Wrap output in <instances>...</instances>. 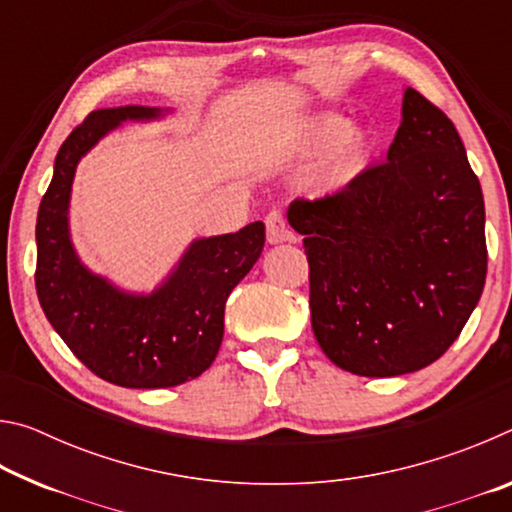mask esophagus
Here are the masks:
<instances>
[{
	"instance_id": "1",
	"label": "esophagus",
	"mask_w": 512,
	"mask_h": 512,
	"mask_svg": "<svg viewBox=\"0 0 512 512\" xmlns=\"http://www.w3.org/2000/svg\"><path fill=\"white\" fill-rule=\"evenodd\" d=\"M266 237H268V244H282V241H296V235H293V230L289 228L287 219H284V214L280 210H273L266 214Z\"/></svg>"
}]
</instances>
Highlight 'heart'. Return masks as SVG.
<instances>
[{"instance_id": "heart-1", "label": "heart", "mask_w": 512, "mask_h": 512, "mask_svg": "<svg viewBox=\"0 0 512 512\" xmlns=\"http://www.w3.org/2000/svg\"><path fill=\"white\" fill-rule=\"evenodd\" d=\"M343 131V121L336 119V117H327L318 124V131H316V140L318 144H332L336 137L341 135ZM359 149H361V142L359 137L354 135H348L343 137V142L339 144V149H336V155H334V164L336 169H350L354 162H357L359 158Z\"/></svg>"}]
</instances>
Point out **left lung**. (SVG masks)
I'll return each instance as SVG.
<instances>
[{
	"label": "left lung",
	"mask_w": 512,
	"mask_h": 512,
	"mask_svg": "<svg viewBox=\"0 0 512 512\" xmlns=\"http://www.w3.org/2000/svg\"><path fill=\"white\" fill-rule=\"evenodd\" d=\"M305 235L309 309L327 359L361 377H397L443 357L488 273L485 207L443 110L406 88L384 162L339 192L289 205Z\"/></svg>",
	"instance_id": "left-lung-1"
}]
</instances>
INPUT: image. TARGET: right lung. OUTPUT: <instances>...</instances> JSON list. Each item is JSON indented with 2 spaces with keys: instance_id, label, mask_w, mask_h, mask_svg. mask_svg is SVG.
I'll list each match as a JSON object with an SVG mask.
<instances>
[{
  "instance_id": "obj_1",
  "label": "right lung",
  "mask_w": 512,
  "mask_h": 512,
  "mask_svg": "<svg viewBox=\"0 0 512 512\" xmlns=\"http://www.w3.org/2000/svg\"><path fill=\"white\" fill-rule=\"evenodd\" d=\"M158 117L162 110L149 106L90 112L60 146L36 223L42 311L83 366L124 388L178 386L212 366L225 300L262 255L266 237L255 221L235 235L196 239L149 296L121 291L81 264L67 221L76 164L121 121Z\"/></svg>"
}]
</instances>
